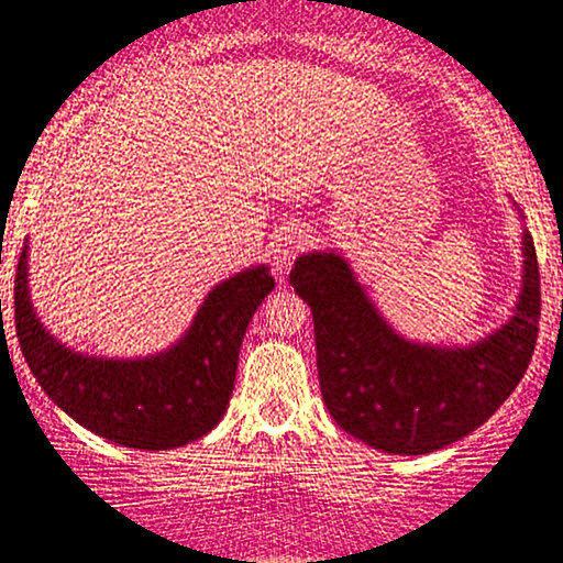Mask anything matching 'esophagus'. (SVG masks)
<instances>
[{
    "mask_svg": "<svg viewBox=\"0 0 563 563\" xmlns=\"http://www.w3.org/2000/svg\"><path fill=\"white\" fill-rule=\"evenodd\" d=\"M306 246V231L298 229V227H286L280 229L273 239V265L277 269V275H286L290 265H294V260L298 257V252H303Z\"/></svg>",
    "mask_w": 563,
    "mask_h": 563,
    "instance_id": "esophagus-1",
    "label": "esophagus"
}]
</instances>
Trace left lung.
<instances>
[{"label": "left lung", "instance_id": "8db88e82", "mask_svg": "<svg viewBox=\"0 0 563 563\" xmlns=\"http://www.w3.org/2000/svg\"><path fill=\"white\" fill-rule=\"evenodd\" d=\"M515 317L471 347L407 342L380 319L340 254L296 260L290 283L311 306L321 396L334 422L365 445L424 455L482 427L526 376L541 321L533 236Z\"/></svg>", "mask_w": 563, "mask_h": 563}]
</instances>
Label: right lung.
<instances>
[{
	"mask_svg": "<svg viewBox=\"0 0 563 563\" xmlns=\"http://www.w3.org/2000/svg\"><path fill=\"white\" fill-rule=\"evenodd\" d=\"M275 288L265 265L216 286L175 347L144 360L85 357L58 344L27 296V244L14 275V329L37 384L66 415L104 440L169 451L211 432L234 391L244 332Z\"/></svg>",
	"mask_w": 563,
	"mask_h": 563,
	"instance_id": "obj_1",
	"label": "right lung"
}]
</instances>
